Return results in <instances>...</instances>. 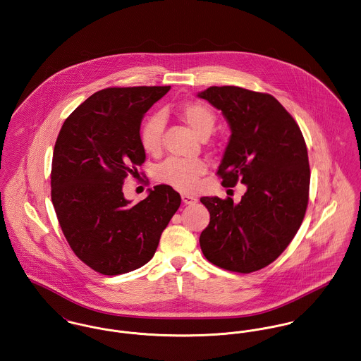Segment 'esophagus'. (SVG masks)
Here are the masks:
<instances>
[{
  "label": "esophagus",
  "instance_id": "esophagus-1",
  "mask_svg": "<svg viewBox=\"0 0 361 361\" xmlns=\"http://www.w3.org/2000/svg\"><path fill=\"white\" fill-rule=\"evenodd\" d=\"M181 199H183V202H184L185 204H195L196 200H197L195 196L190 194H181Z\"/></svg>",
  "mask_w": 361,
  "mask_h": 361
}]
</instances>
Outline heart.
Masks as SVG:
<instances>
[{"label": "heart", "mask_w": 361, "mask_h": 361, "mask_svg": "<svg viewBox=\"0 0 361 361\" xmlns=\"http://www.w3.org/2000/svg\"><path fill=\"white\" fill-rule=\"evenodd\" d=\"M177 115L184 121L200 139H206L216 126V115L206 104L199 102H185L177 107ZM165 118L157 112L145 118L140 128V144L144 152L155 155L162 147V133ZM207 171V165L202 159L167 158L158 165L154 177L157 181L170 185L178 191H192L200 177Z\"/></svg>", "instance_id": "1"}]
</instances>
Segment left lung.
Masks as SVG:
<instances>
[{"instance_id":"left-lung-1","label":"left lung","mask_w":361,"mask_h":361,"mask_svg":"<svg viewBox=\"0 0 361 361\" xmlns=\"http://www.w3.org/2000/svg\"><path fill=\"white\" fill-rule=\"evenodd\" d=\"M226 118L232 135L217 176L222 187L246 184L232 197H200L210 222L200 233L203 255L239 274L272 264L290 245L305 217L310 169L298 123L278 100L239 86H210L197 94Z\"/></svg>"}]
</instances>
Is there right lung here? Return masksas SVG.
I'll list each match as a JSON object with an SVG mask.
<instances>
[{
    "label": "right lung",
    "mask_w": 361,
    "mask_h": 361,
    "mask_svg": "<svg viewBox=\"0 0 361 361\" xmlns=\"http://www.w3.org/2000/svg\"><path fill=\"white\" fill-rule=\"evenodd\" d=\"M169 89L99 90L67 116L56 140L51 197L57 220L74 254L102 275H122L147 264L180 207V194L166 184L155 185L136 204L122 192L125 178L139 176L145 161L142 116Z\"/></svg>",
    "instance_id": "right-lung-1"
}]
</instances>
